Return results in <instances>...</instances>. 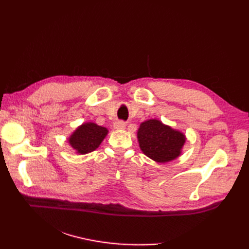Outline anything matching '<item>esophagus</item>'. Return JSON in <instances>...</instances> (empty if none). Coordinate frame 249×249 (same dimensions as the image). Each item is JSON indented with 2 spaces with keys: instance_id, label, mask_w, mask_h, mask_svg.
Instances as JSON below:
<instances>
[{
  "instance_id": "esophagus-1",
  "label": "esophagus",
  "mask_w": 249,
  "mask_h": 249,
  "mask_svg": "<svg viewBox=\"0 0 249 249\" xmlns=\"http://www.w3.org/2000/svg\"><path fill=\"white\" fill-rule=\"evenodd\" d=\"M113 126L115 129H124L126 127V123L123 121H118V122H115Z\"/></svg>"
}]
</instances>
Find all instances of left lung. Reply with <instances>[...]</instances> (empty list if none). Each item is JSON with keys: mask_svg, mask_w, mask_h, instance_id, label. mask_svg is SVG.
Masks as SVG:
<instances>
[{"mask_svg": "<svg viewBox=\"0 0 249 249\" xmlns=\"http://www.w3.org/2000/svg\"><path fill=\"white\" fill-rule=\"evenodd\" d=\"M138 141L140 149L147 157L158 162H166L179 155L185 137L160 121L149 120L140 125Z\"/></svg>", "mask_w": 249, "mask_h": 249, "instance_id": "8db88e82", "label": "left lung"}]
</instances>
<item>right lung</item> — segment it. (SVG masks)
Returning a JSON list of instances; mask_svg holds the SVG:
<instances>
[{"instance_id":"1","label":"right lung","mask_w":249,"mask_h":249,"mask_svg":"<svg viewBox=\"0 0 249 249\" xmlns=\"http://www.w3.org/2000/svg\"><path fill=\"white\" fill-rule=\"evenodd\" d=\"M107 134V128L94 123H87L76 129L70 138V143L78 153L87 154L96 150Z\"/></svg>"}]
</instances>
